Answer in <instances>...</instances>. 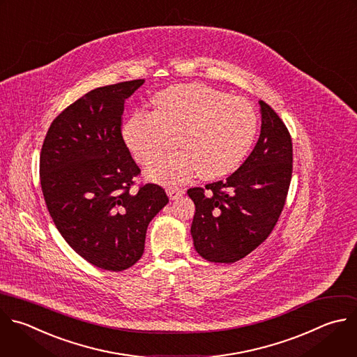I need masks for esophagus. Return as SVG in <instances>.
I'll use <instances>...</instances> for the list:
<instances>
[{"instance_id": "esophagus-1", "label": "esophagus", "mask_w": 357, "mask_h": 357, "mask_svg": "<svg viewBox=\"0 0 357 357\" xmlns=\"http://www.w3.org/2000/svg\"><path fill=\"white\" fill-rule=\"evenodd\" d=\"M167 193H168V196H169L171 200H175V199L181 197V196L185 193V190H183V189H179V188H169V189L167 190Z\"/></svg>"}]
</instances>
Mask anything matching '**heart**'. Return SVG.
Wrapping results in <instances>:
<instances>
[{
	"label": "heart",
	"instance_id": "obj_1",
	"mask_svg": "<svg viewBox=\"0 0 357 357\" xmlns=\"http://www.w3.org/2000/svg\"><path fill=\"white\" fill-rule=\"evenodd\" d=\"M154 113H136L123 137L137 162L149 165L175 140L178 151L151 165L146 175L162 185L204 181L234 171L250 151L258 130L254 106L214 88L190 84L160 92Z\"/></svg>",
	"mask_w": 357,
	"mask_h": 357
}]
</instances>
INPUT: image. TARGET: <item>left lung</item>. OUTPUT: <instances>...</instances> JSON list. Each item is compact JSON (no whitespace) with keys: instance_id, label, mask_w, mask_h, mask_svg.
I'll return each mask as SVG.
<instances>
[{"instance_id":"1","label":"left lung","mask_w":357,"mask_h":357,"mask_svg":"<svg viewBox=\"0 0 357 357\" xmlns=\"http://www.w3.org/2000/svg\"><path fill=\"white\" fill-rule=\"evenodd\" d=\"M258 143L225 181L188 190L196 211L190 232L197 254L215 264H232L257 250L275 228L293 171L290 133L278 113L259 100Z\"/></svg>"}]
</instances>
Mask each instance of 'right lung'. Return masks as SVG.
<instances>
[{"mask_svg": "<svg viewBox=\"0 0 357 357\" xmlns=\"http://www.w3.org/2000/svg\"><path fill=\"white\" fill-rule=\"evenodd\" d=\"M143 84L89 91L54 119L40 151L42 192L57 229L81 258L112 272L142 258L147 227L169 202L158 185L132 189L140 168L123 140L122 114Z\"/></svg>", "mask_w": 357, "mask_h": 357, "instance_id": "right-lung-1", "label": "right lung"}]
</instances>
